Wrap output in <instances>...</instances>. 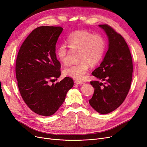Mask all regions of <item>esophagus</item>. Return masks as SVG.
<instances>
[{"instance_id": "1", "label": "esophagus", "mask_w": 147, "mask_h": 147, "mask_svg": "<svg viewBox=\"0 0 147 147\" xmlns=\"http://www.w3.org/2000/svg\"><path fill=\"white\" fill-rule=\"evenodd\" d=\"M75 83L76 84H79V85H82V84H84V83L82 82H79V81H75Z\"/></svg>"}]
</instances>
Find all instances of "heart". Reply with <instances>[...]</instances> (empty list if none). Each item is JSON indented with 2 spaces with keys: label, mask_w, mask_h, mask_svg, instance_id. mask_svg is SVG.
I'll use <instances>...</instances> for the list:
<instances>
[{
  "label": "heart",
  "mask_w": 147,
  "mask_h": 147,
  "mask_svg": "<svg viewBox=\"0 0 147 147\" xmlns=\"http://www.w3.org/2000/svg\"><path fill=\"white\" fill-rule=\"evenodd\" d=\"M67 43L72 51H78L79 63L65 68L63 73L77 80H83L90 65L97 64L102 58L105 49V41L100 34H93L87 30H77L69 34ZM70 50L64 45L57 50V57L63 64L68 63Z\"/></svg>",
  "instance_id": "b5f03b06"
}]
</instances>
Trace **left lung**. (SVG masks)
Here are the masks:
<instances>
[{
    "label": "left lung",
    "mask_w": 147,
    "mask_h": 147,
    "mask_svg": "<svg viewBox=\"0 0 147 147\" xmlns=\"http://www.w3.org/2000/svg\"><path fill=\"white\" fill-rule=\"evenodd\" d=\"M107 35L108 50L92 75L103 82H90L94 88L90 105L101 114L113 112L127 95L133 77V61L124 38L109 25H99Z\"/></svg>",
    "instance_id": "obj_1"
}]
</instances>
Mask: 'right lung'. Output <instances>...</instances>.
<instances>
[{
    "mask_svg": "<svg viewBox=\"0 0 147 147\" xmlns=\"http://www.w3.org/2000/svg\"><path fill=\"white\" fill-rule=\"evenodd\" d=\"M63 28L42 26L33 30L20 48L16 63V75L20 94L34 113L50 116L57 112L74 86L65 77L49 84L61 75L56 44Z\"/></svg>",
    "mask_w": 147,
    "mask_h": 147,
    "instance_id": "add662e5",
    "label": "right lung"
}]
</instances>
